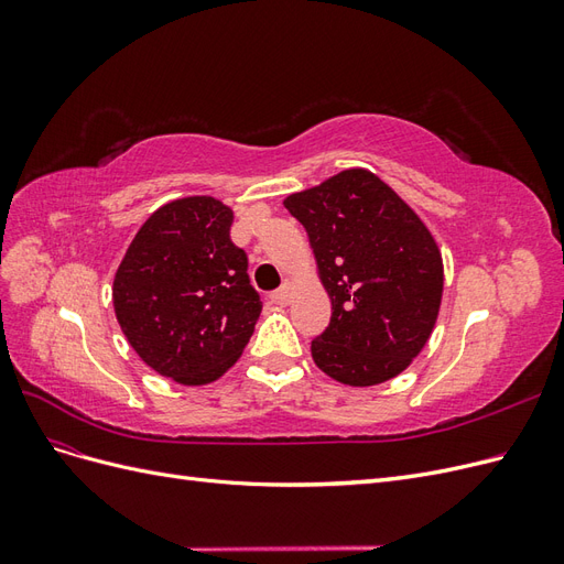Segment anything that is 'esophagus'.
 Returning <instances> with one entry per match:
<instances>
[{"label": "esophagus", "mask_w": 564, "mask_h": 564, "mask_svg": "<svg viewBox=\"0 0 564 564\" xmlns=\"http://www.w3.org/2000/svg\"><path fill=\"white\" fill-rule=\"evenodd\" d=\"M289 299H292V284H289V282H284V284L278 289V292L270 294V301L278 303V305H286Z\"/></svg>", "instance_id": "1"}]
</instances>
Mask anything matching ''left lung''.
I'll return each mask as SVG.
<instances>
[{
	"instance_id": "left-lung-1",
	"label": "left lung",
	"mask_w": 564,
	"mask_h": 564,
	"mask_svg": "<svg viewBox=\"0 0 564 564\" xmlns=\"http://www.w3.org/2000/svg\"><path fill=\"white\" fill-rule=\"evenodd\" d=\"M311 237L332 299L313 338L315 365L346 386H377L409 367L442 301V256L423 220L367 169H348L284 199Z\"/></svg>"
}]
</instances>
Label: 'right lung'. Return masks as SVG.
Masks as SVG:
<instances>
[{"label":"right lung","instance_id":"add662e5","mask_svg":"<svg viewBox=\"0 0 564 564\" xmlns=\"http://www.w3.org/2000/svg\"><path fill=\"white\" fill-rule=\"evenodd\" d=\"M232 209L174 199L135 232L112 284L119 327L141 360L183 386L212 383L237 362L261 315Z\"/></svg>","mask_w":564,"mask_h":564}]
</instances>
